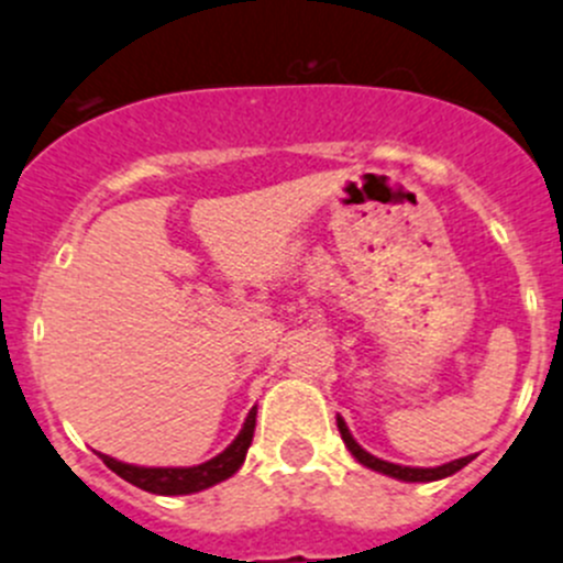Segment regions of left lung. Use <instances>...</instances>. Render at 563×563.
I'll return each mask as SVG.
<instances>
[{"label": "left lung", "mask_w": 563, "mask_h": 563, "mask_svg": "<svg viewBox=\"0 0 563 563\" xmlns=\"http://www.w3.org/2000/svg\"><path fill=\"white\" fill-rule=\"evenodd\" d=\"M338 432H341L343 443H346V449L352 451V456L360 462V465L371 467V471H376V473H385V476L401 478V482H438V478L454 476L456 471H462V467H465L467 462L473 460V456H462V460H454V462H449V465H440V467H404V465H393V462L376 460L374 454H368V451H365V449H360L357 440H354L352 434H349V429H346V423H343V418H338Z\"/></svg>", "instance_id": "8db88e82"}]
</instances>
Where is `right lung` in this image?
Here are the masks:
<instances>
[{"label":"right lung","mask_w":563,"mask_h":563,"mask_svg":"<svg viewBox=\"0 0 563 563\" xmlns=\"http://www.w3.org/2000/svg\"><path fill=\"white\" fill-rule=\"evenodd\" d=\"M255 412L258 407L250 409L247 420H244L242 432L239 438L222 451L220 456L214 460L203 462V465L195 467H136V465H125V462L112 460L107 454H98L103 460V465L109 467L112 473H118L120 478H125L134 487L145 489V493L154 495H192L200 493V489H209L214 484L225 482L231 478L233 473L242 467L244 456H247L250 443H253V432H255Z\"/></svg>","instance_id":"obj_1"}]
</instances>
